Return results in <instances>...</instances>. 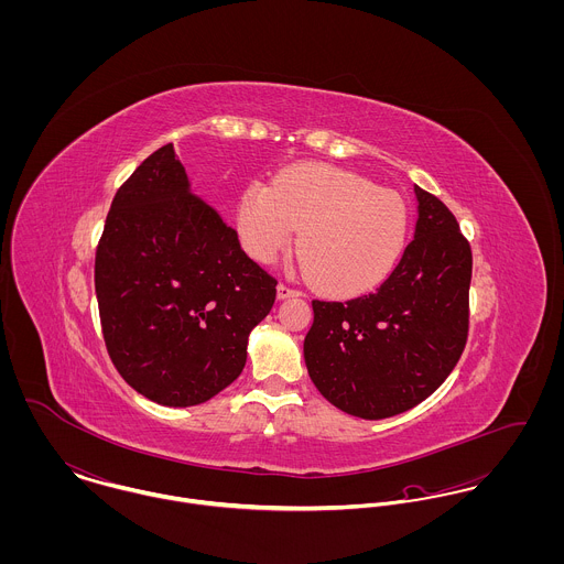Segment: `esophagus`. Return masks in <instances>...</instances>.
Masks as SVG:
<instances>
[{"mask_svg":"<svg viewBox=\"0 0 564 564\" xmlns=\"http://www.w3.org/2000/svg\"><path fill=\"white\" fill-rule=\"evenodd\" d=\"M300 293L295 291V289H291V286H286V284H278V300H289V297H297Z\"/></svg>","mask_w":564,"mask_h":564,"instance_id":"obj_1","label":"esophagus"}]
</instances>
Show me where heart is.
Wrapping results in <instances>:
<instances>
[{
    "mask_svg": "<svg viewBox=\"0 0 564 564\" xmlns=\"http://www.w3.org/2000/svg\"><path fill=\"white\" fill-rule=\"evenodd\" d=\"M237 226L245 251L273 260L300 230V269L327 295L351 297L378 286L402 256L408 208L393 191L327 166L295 164L271 186L242 191Z\"/></svg>",
    "mask_w": 564,
    "mask_h": 564,
    "instance_id": "obj_1",
    "label": "heart"
}]
</instances>
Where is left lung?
Listing matches in <instances>:
<instances>
[{"label":"left lung","instance_id":"obj_1","mask_svg":"<svg viewBox=\"0 0 564 564\" xmlns=\"http://www.w3.org/2000/svg\"><path fill=\"white\" fill-rule=\"evenodd\" d=\"M414 241L369 295L313 302L304 338L313 384L338 410L387 419L430 398L456 367L469 332L471 247L456 217L414 186Z\"/></svg>","mask_w":564,"mask_h":564}]
</instances>
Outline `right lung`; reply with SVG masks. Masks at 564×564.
Returning <instances> with one entry per match:
<instances>
[{
    "instance_id": "obj_1",
    "label": "right lung",
    "mask_w": 564,
    "mask_h": 564,
    "mask_svg": "<svg viewBox=\"0 0 564 564\" xmlns=\"http://www.w3.org/2000/svg\"><path fill=\"white\" fill-rule=\"evenodd\" d=\"M275 284L191 193L173 143L117 191L97 245L95 295L110 360L143 398L186 408L230 387Z\"/></svg>"
}]
</instances>
